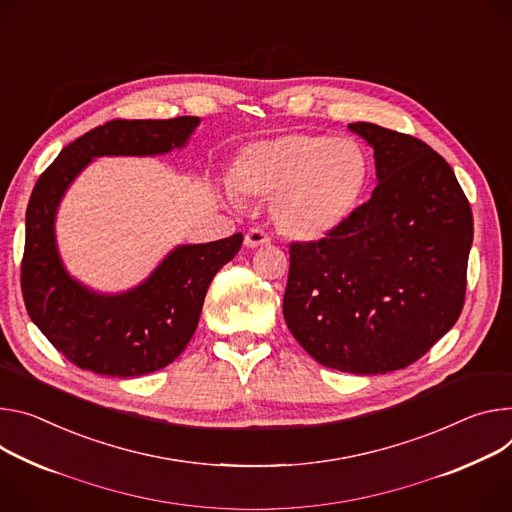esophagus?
Here are the masks:
<instances>
[{
	"mask_svg": "<svg viewBox=\"0 0 512 512\" xmlns=\"http://www.w3.org/2000/svg\"><path fill=\"white\" fill-rule=\"evenodd\" d=\"M269 243H271V237L267 235V232H263L261 228H251L245 235V245L249 249H257V247H263V245H269Z\"/></svg>",
	"mask_w": 512,
	"mask_h": 512,
	"instance_id": "34e87169",
	"label": "esophagus"
}]
</instances>
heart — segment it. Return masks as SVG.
I'll use <instances>...</instances> for the list:
<instances>
[{
	"mask_svg": "<svg viewBox=\"0 0 512 512\" xmlns=\"http://www.w3.org/2000/svg\"><path fill=\"white\" fill-rule=\"evenodd\" d=\"M369 175V155L355 138L286 132L243 147L228 181L239 194L273 200L284 235L318 241L355 212Z\"/></svg>",
	"mask_w": 512,
	"mask_h": 512,
	"instance_id": "1",
	"label": "heart"
}]
</instances>
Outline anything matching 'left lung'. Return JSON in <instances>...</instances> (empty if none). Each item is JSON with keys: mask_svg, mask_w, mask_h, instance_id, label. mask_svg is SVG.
I'll use <instances>...</instances> for the list:
<instances>
[{"mask_svg": "<svg viewBox=\"0 0 512 512\" xmlns=\"http://www.w3.org/2000/svg\"><path fill=\"white\" fill-rule=\"evenodd\" d=\"M374 147L378 185L329 237L290 245L284 318L318 363L386 374L421 359L466 302L470 202L421 138L349 124Z\"/></svg>", "mask_w": 512, "mask_h": 512, "instance_id": "8db88e82", "label": "left lung"}]
</instances>
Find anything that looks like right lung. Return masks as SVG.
<instances>
[{"mask_svg": "<svg viewBox=\"0 0 512 512\" xmlns=\"http://www.w3.org/2000/svg\"><path fill=\"white\" fill-rule=\"evenodd\" d=\"M196 116L110 120L67 145L46 167L26 208L20 284L28 316L71 363L110 378L153 374L188 347L216 271L243 245L237 232L206 245H181L145 284L100 296L67 275L55 245V212L77 173L102 155H157L183 147Z\"/></svg>", "mask_w": 512, "mask_h": 512, "instance_id": "obj_1", "label": "right lung"}]
</instances>
